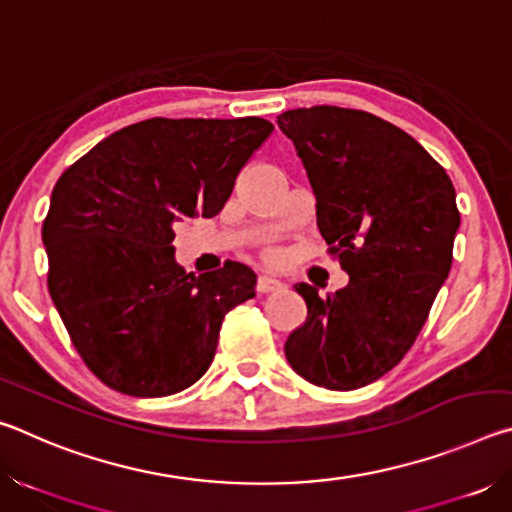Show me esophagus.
<instances>
[{
    "instance_id": "obj_1",
    "label": "esophagus",
    "mask_w": 512,
    "mask_h": 512,
    "mask_svg": "<svg viewBox=\"0 0 512 512\" xmlns=\"http://www.w3.org/2000/svg\"><path fill=\"white\" fill-rule=\"evenodd\" d=\"M284 284L280 280H275L271 275H262L257 280V291L259 293H273V291H280Z\"/></svg>"
}]
</instances>
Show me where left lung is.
Segmentation results:
<instances>
[{"instance_id":"left-lung-1","label":"left lung","mask_w":512,"mask_h":512,"mask_svg":"<svg viewBox=\"0 0 512 512\" xmlns=\"http://www.w3.org/2000/svg\"><path fill=\"white\" fill-rule=\"evenodd\" d=\"M277 126L305 164L320 235L350 275L323 298L296 284L307 320L284 354L311 384L354 391L404 359L447 280L461 225L454 185L409 133L370 112L298 108Z\"/></svg>"}]
</instances>
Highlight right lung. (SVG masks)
<instances>
[{"mask_svg":"<svg viewBox=\"0 0 512 512\" xmlns=\"http://www.w3.org/2000/svg\"><path fill=\"white\" fill-rule=\"evenodd\" d=\"M273 131L262 117L146 119L99 142L51 192L49 293L81 359L133 397L185 391L210 368L225 314L255 296L246 264L185 273L173 223L223 210Z\"/></svg>","mask_w":512,"mask_h":512,"instance_id":"obj_1","label":"right lung"}]
</instances>
